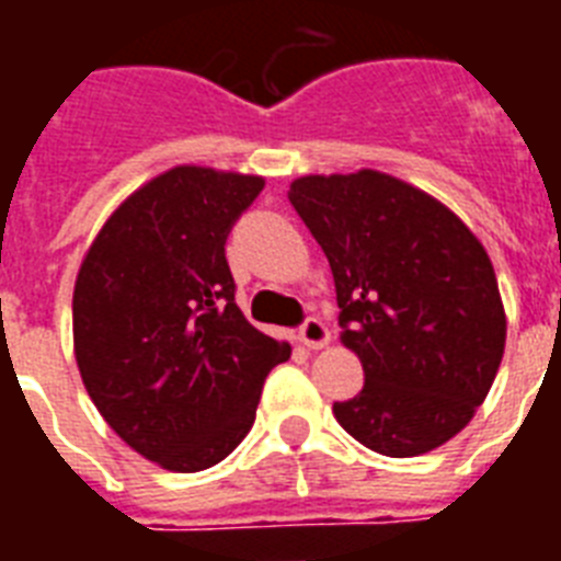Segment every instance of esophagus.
I'll return each instance as SVG.
<instances>
[{
  "mask_svg": "<svg viewBox=\"0 0 561 561\" xmlns=\"http://www.w3.org/2000/svg\"><path fill=\"white\" fill-rule=\"evenodd\" d=\"M299 341L306 343L308 350H323V346H329V341H332V332L325 329L323 320L308 317L306 323H302V329H299Z\"/></svg>",
  "mask_w": 561,
  "mask_h": 561,
  "instance_id": "obj_1",
  "label": "esophagus"
}]
</instances>
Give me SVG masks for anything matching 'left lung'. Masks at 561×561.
I'll return each mask as SVG.
<instances>
[{
    "instance_id": "8db88e82",
    "label": "left lung",
    "mask_w": 561,
    "mask_h": 561,
    "mask_svg": "<svg viewBox=\"0 0 561 561\" xmlns=\"http://www.w3.org/2000/svg\"><path fill=\"white\" fill-rule=\"evenodd\" d=\"M288 201L323 247L341 343L364 390L334 401L346 434L419 457L469 425L495 381L506 311L480 238L434 194L375 169L306 174Z\"/></svg>"
}]
</instances>
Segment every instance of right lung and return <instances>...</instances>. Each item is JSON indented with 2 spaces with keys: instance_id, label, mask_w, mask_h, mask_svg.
Instances as JSON below:
<instances>
[{
  "instance_id": "right-lung-1",
  "label": "right lung",
  "mask_w": 561,
  "mask_h": 561,
  "mask_svg": "<svg viewBox=\"0 0 561 561\" xmlns=\"http://www.w3.org/2000/svg\"><path fill=\"white\" fill-rule=\"evenodd\" d=\"M259 174L174 165L127 194L83 253L72 294L81 381L113 431L192 474L250 434L262 383L290 358L236 306L227 236Z\"/></svg>"
}]
</instances>
